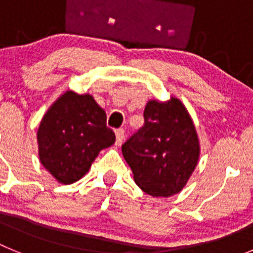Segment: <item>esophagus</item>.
<instances>
[{
  "label": "esophagus",
  "instance_id": "esophagus-1",
  "mask_svg": "<svg viewBox=\"0 0 253 253\" xmlns=\"http://www.w3.org/2000/svg\"><path fill=\"white\" fill-rule=\"evenodd\" d=\"M115 135H116V144H118V146H120V144L123 143V140H124V137H125L124 129H123V128L116 129Z\"/></svg>",
  "mask_w": 253,
  "mask_h": 253
}]
</instances>
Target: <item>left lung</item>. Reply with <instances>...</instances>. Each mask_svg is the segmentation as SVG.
<instances>
[{
    "mask_svg": "<svg viewBox=\"0 0 253 253\" xmlns=\"http://www.w3.org/2000/svg\"><path fill=\"white\" fill-rule=\"evenodd\" d=\"M144 124L122 146L135 184L152 196L180 193L196 167L199 140L185 106L172 97L149 101Z\"/></svg>",
    "mask_w": 253,
    "mask_h": 253,
    "instance_id": "left-lung-1",
    "label": "left lung"
}]
</instances>
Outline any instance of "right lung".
Masks as SVG:
<instances>
[{
  "instance_id": "add662e5",
  "label": "right lung",
  "mask_w": 253,
  "mask_h": 253,
  "mask_svg": "<svg viewBox=\"0 0 253 253\" xmlns=\"http://www.w3.org/2000/svg\"><path fill=\"white\" fill-rule=\"evenodd\" d=\"M114 142L106 113L92 96L72 91L51 105L38 129L40 162L62 184L84 177L99 152Z\"/></svg>"
}]
</instances>
